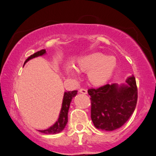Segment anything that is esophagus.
Masks as SVG:
<instances>
[{"instance_id":"obj_1","label":"esophagus","mask_w":156,"mask_h":156,"mask_svg":"<svg viewBox=\"0 0 156 156\" xmlns=\"http://www.w3.org/2000/svg\"><path fill=\"white\" fill-rule=\"evenodd\" d=\"M79 92H80V93H83V94H87V90H85V89H84V88H80V90H79Z\"/></svg>"}]
</instances>
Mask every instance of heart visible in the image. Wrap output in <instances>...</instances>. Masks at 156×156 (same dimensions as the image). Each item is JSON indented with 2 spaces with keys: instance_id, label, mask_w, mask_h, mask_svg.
Returning <instances> with one entry per match:
<instances>
[{
  "instance_id": "heart-1",
  "label": "heart",
  "mask_w": 156,
  "mask_h": 156,
  "mask_svg": "<svg viewBox=\"0 0 156 156\" xmlns=\"http://www.w3.org/2000/svg\"><path fill=\"white\" fill-rule=\"evenodd\" d=\"M116 66L117 61L115 57L96 52L82 57L78 61L76 69L79 71L87 72L90 84L100 86L110 79Z\"/></svg>"
}]
</instances>
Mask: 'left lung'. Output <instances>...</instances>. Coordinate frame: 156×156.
<instances>
[{"label": "left lung", "instance_id": "left-lung-1", "mask_svg": "<svg viewBox=\"0 0 156 156\" xmlns=\"http://www.w3.org/2000/svg\"><path fill=\"white\" fill-rule=\"evenodd\" d=\"M129 85L119 87L106 84L88 89L90 96L91 119L97 129L113 131L126 123L135 110L138 89L135 78L126 80Z\"/></svg>", "mask_w": 156, "mask_h": 156}]
</instances>
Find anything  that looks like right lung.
I'll list each match as a JSON object with an SVG mask.
<instances>
[{"label":"right lung","instance_id":"1","mask_svg":"<svg viewBox=\"0 0 156 156\" xmlns=\"http://www.w3.org/2000/svg\"><path fill=\"white\" fill-rule=\"evenodd\" d=\"M46 53L45 49H41L40 51L36 52L32 55L30 56L28 58L26 59L25 63L30 60L34 58V57H37L39 56H41ZM24 63V64H25ZM77 94V90L73 91H67L64 93V96H63V100L62 102V107H61V112L59 115V117L58 121H57L53 126L49 127V129H45V130H41L39 131L41 133H49V134H54V133H58L61 132L63 129L65 128L66 125L68 122V112H69V109L70 107V104L72 99L73 97H75Z\"/></svg>","mask_w":156,"mask_h":156}]
</instances>
